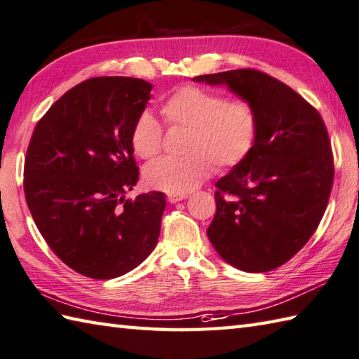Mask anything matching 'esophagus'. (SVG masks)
Returning a JSON list of instances; mask_svg holds the SVG:
<instances>
[{
  "label": "esophagus",
  "instance_id": "obj_1",
  "mask_svg": "<svg viewBox=\"0 0 359 359\" xmlns=\"http://www.w3.org/2000/svg\"><path fill=\"white\" fill-rule=\"evenodd\" d=\"M187 198V194L184 195H167V201L169 203H178V201H182Z\"/></svg>",
  "mask_w": 359,
  "mask_h": 359
}]
</instances>
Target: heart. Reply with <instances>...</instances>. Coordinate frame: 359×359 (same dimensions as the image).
<instances>
[{
  "label": "heart",
  "mask_w": 359,
  "mask_h": 359,
  "mask_svg": "<svg viewBox=\"0 0 359 359\" xmlns=\"http://www.w3.org/2000/svg\"><path fill=\"white\" fill-rule=\"evenodd\" d=\"M165 122L187 127L182 158H163L145 167L144 178L153 189L170 195H184L206 180L212 163L228 170L250 156L257 141L259 118L248 100H226L206 88L186 85L175 90L161 104ZM164 130L150 111L137 116L131 130V147L142 159H153L163 149Z\"/></svg>",
  "instance_id": "obj_1"
}]
</instances>
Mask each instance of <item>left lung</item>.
I'll return each mask as SVG.
<instances>
[{
  "instance_id": "8db88e82",
  "label": "left lung",
  "mask_w": 359,
  "mask_h": 359,
  "mask_svg": "<svg viewBox=\"0 0 359 359\" xmlns=\"http://www.w3.org/2000/svg\"><path fill=\"white\" fill-rule=\"evenodd\" d=\"M194 80L226 85L257 113L250 156L217 181L208 237L237 269L271 271L301 251L323 220L334 177L325 123L294 90L257 69Z\"/></svg>"
}]
</instances>
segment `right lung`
Returning <instances> with one entry per match:
<instances>
[{
	"label": "right lung",
	"mask_w": 359,
	"mask_h": 359,
	"mask_svg": "<svg viewBox=\"0 0 359 359\" xmlns=\"http://www.w3.org/2000/svg\"><path fill=\"white\" fill-rule=\"evenodd\" d=\"M150 91L142 79H88L48 109L29 142L25 195L36 228L91 279L127 274L156 246L164 194L126 200L139 180L131 130Z\"/></svg>",
	"instance_id": "add662e5"
}]
</instances>
